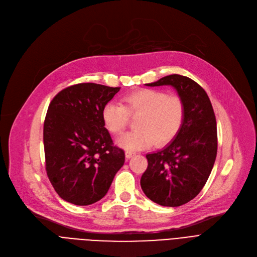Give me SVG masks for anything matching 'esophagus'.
<instances>
[{
  "instance_id": "34e87169",
  "label": "esophagus",
  "mask_w": 257,
  "mask_h": 257,
  "mask_svg": "<svg viewBox=\"0 0 257 257\" xmlns=\"http://www.w3.org/2000/svg\"><path fill=\"white\" fill-rule=\"evenodd\" d=\"M126 157L129 159V158H131V157H133L134 155H136V153H134V152H131V151H126Z\"/></svg>"
}]
</instances>
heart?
<instances>
[{"label": "heart", "mask_w": 257, "mask_h": 257, "mask_svg": "<svg viewBox=\"0 0 257 257\" xmlns=\"http://www.w3.org/2000/svg\"><path fill=\"white\" fill-rule=\"evenodd\" d=\"M106 103L102 108L105 127L113 136H119L128 125L129 114L138 115V129L127 132L117 145L127 151H139L156 145L170 143L179 133L185 116V105L177 94L154 88L133 90L121 99Z\"/></svg>", "instance_id": "heart-1"}]
</instances>
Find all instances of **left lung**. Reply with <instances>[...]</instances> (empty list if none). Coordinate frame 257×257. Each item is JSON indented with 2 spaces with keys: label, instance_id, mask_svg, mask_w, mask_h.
I'll return each mask as SVG.
<instances>
[{
  "label": "left lung",
  "instance_id": "left-lung-1",
  "mask_svg": "<svg viewBox=\"0 0 257 257\" xmlns=\"http://www.w3.org/2000/svg\"><path fill=\"white\" fill-rule=\"evenodd\" d=\"M146 85H171L185 105L179 133L163 150L146 155L148 168L141 178L150 200L177 207L201 192L211 173L218 151L215 115L206 91L191 78L174 74Z\"/></svg>",
  "mask_w": 257,
  "mask_h": 257
}]
</instances>
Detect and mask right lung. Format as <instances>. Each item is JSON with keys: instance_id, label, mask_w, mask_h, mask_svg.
<instances>
[{"instance_id": "1", "label": "right lung", "mask_w": 257, "mask_h": 257, "mask_svg": "<svg viewBox=\"0 0 257 257\" xmlns=\"http://www.w3.org/2000/svg\"><path fill=\"white\" fill-rule=\"evenodd\" d=\"M119 87L79 83L51 101L44 124L46 171L60 198L90 205L109 190L125 153L113 146L102 108Z\"/></svg>"}]
</instances>
